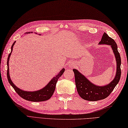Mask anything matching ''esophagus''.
I'll use <instances>...</instances> for the list:
<instances>
[{"mask_svg":"<svg viewBox=\"0 0 128 128\" xmlns=\"http://www.w3.org/2000/svg\"><path fill=\"white\" fill-rule=\"evenodd\" d=\"M75 66V64H74V62H70V64H69V67L70 68H72V67H73Z\"/></svg>","mask_w":128,"mask_h":128,"instance_id":"34e87169","label":"esophagus"}]
</instances>
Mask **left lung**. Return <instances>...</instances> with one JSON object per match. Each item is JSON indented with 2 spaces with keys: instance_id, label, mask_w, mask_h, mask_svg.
<instances>
[{
  "instance_id": "obj_1",
  "label": "left lung",
  "mask_w": 128,
  "mask_h": 128,
  "mask_svg": "<svg viewBox=\"0 0 128 128\" xmlns=\"http://www.w3.org/2000/svg\"><path fill=\"white\" fill-rule=\"evenodd\" d=\"M99 43V44H106L111 46L116 59V74L114 79L108 85L104 86H98L91 83L78 70L74 69L73 70L74 73L75 82L78 93L82 99L88 101H97L108 97L119 82L121 76V58L118 51L116 43L114 39L104 32Z\"/></svg>"
}]
</instances>
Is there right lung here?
Masks as SVG:
<instances>
[{"mask_svg": "<svg viewBox=\"0 0 128 128\" xmlns=\"http://www.w3.org/2000/svg\"><path fill=\"white\" fill-rule=\"evenodd\" d=\"M30 33V32H29ZM16 41L13 43L11 46V52L8 55V56L7 60V65H8V70H7V77L9 83L10 85L12 86L14 90V91L17 92V94L19 95L20 97L26 99L28 101H32V102H43L47 100L48 99L51 98V96L53 94L54 92L56 84L58 82V79L60 78L62 74L64 73V69L63 68L56 76H55L52 79V80L47 85L45 86L44 88L42 89L38 90V91H35V92H27L23 91L20 88H17L16 86L14 85V84L12 82V81L10 79V75H9V68H8V61L9 58H10L11 54L13 49V46L14 44Z\"/></svg>", "mask_w": 128, "mask_h": 128, "instance_id": "right-lung-1", "label": "right lung"}]
</instances>
